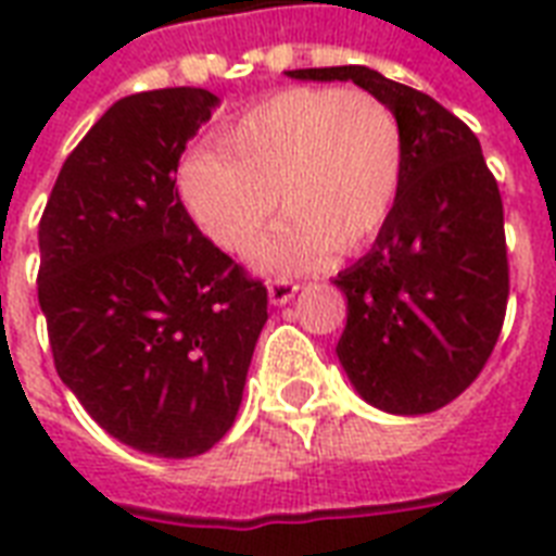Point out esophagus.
Segmentation results:
<instances>
[{"mask_svg": "<svg viewBox=\"0 0 556 556\" xmlns=\"http://www.w3.org/2000/svg\"><path fill=\"white\" fill-rule=\"evenodd\" d=\"M296 291H300V286H296L294 279H274V282H270V286H268L270 305L291 303Z\"/></svg>", "mask_w": 556, "mask_h": 556, "instance_id": "esophagus-1", "label": "esophagus"}]
</instances>
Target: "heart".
I'll use <instances>...</instances> for the list:
<instances>
[{"mask_svg": "<svg viewBox=\"0 0 556 556\" xmlns=\"http://www.w3.org/2000/svg\"><path fill=\"white\" fill-rule=\"evenodd\" d=\"M404 185V129L369 91L291 86L260 100L185 161L178 190L192 222L244 253L279 207L288 218L253 251L265 274H294L334 248L369 242Z\"/></svg>", "mask_w": 556, "mask_h": 556, "instance_id": "b5f03b06", "label": "heart"}]
</instances>
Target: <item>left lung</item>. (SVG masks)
Wrapping results in <instances>:
<instances>
[{
    "mask_svg": "<svg viewBox=\"0 0 556 556\" xmlns=\"http://www.w3.org/2000/svg\"><path fill=\"white\" fill-rule=\"evenodd\" d=\"M352 80L404 129V185L364 260L340 270L338 357L357 395L392 415L435 413L465 392L500 340L508 305L505 213L479 138L430 94L366 65L296 68Z\"/></svg>",
    "mask_w": 556,
    "mask_h": 556,
    "instance_id": "8db88e82",
    "label": "left lung"
}]
</instances>
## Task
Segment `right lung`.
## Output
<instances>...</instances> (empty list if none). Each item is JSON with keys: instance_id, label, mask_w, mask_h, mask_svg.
I'll list each match as a JSON object with an SVG mask.
<instances>
[{"instance_id": "add662e5", "label": "right lung", "mask_w": 556, "mask_h": 556, "mask_svg": "<svg viewBox=\"0 0 556 556\" xmlns=\"http://www.w3.org/2000/svg\"><path fill=\"white\" fill-rule=\"evenodd\" d=\"M218 98H121L65 159L39 218V308L56 375L94 421L161 458L210 450L242 404L268 291L181 204L187 141Z\"/></svg>"}]
</instances>
